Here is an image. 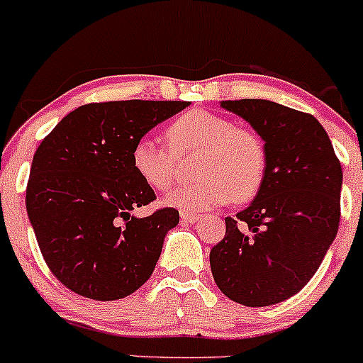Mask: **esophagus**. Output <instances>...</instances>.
Here are the masks:
<instances>
[{"label": "esophagus", "instance_id": "1", "mask_svg": "<svg viewBox=\"0 0 363 363\" xmlns=\"http://www.w3.org/2000/svg\"><path fill=\"white\" fill-rule=\"evenodd\" d=\"M199 219H201V214L185 213V211L182 213V221H185V223H195V221H199Z\"/></svg>", "mask_w": 363, "mask_h": 363}]
</instances>
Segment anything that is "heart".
I'll return each mask as SVG.
<instances>
[{
  "label": "heart",
  "mask_w": 363,
  "mask_h": 363,
  "mask_svg": "<svg viewBox=\"0 0 363 363\" xmlns=\"http://www.w3.org/2000/svg\"><path fill=\"white\" fill-rule=\"evenodd\" d=\"M166 142L140 137L133 144L132 168L145 185L157 192L171 186L177 157L197 152L192 173L197 180L177 186L166 195L171 207L199 213L230 201H250L266 177L267 154L255 130L235 125L230 118L207 109H192L166 127Z\"/></svg>",
  "instance_id": "b5f03b06"
}]
</instances>
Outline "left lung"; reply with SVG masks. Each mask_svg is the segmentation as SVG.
Masks as SVG:
<instances>
[{"label":"left lung","mask_w":363,"mask_h":363,"mask_svg":"<svg viewBox=\"0 0 363 363\" xmlns=\"http://www.w3.org/2000/svg\"><path fill=\"white\" fill-rule=\"evenodd\" d=\"M266 142V177L247 209L226 218L211 248L218 288L245 307H267L298 293L336 238L343 171L311 113L266 99L223 101Z\"/></svg>","instance_id":"1"}]
</instances>
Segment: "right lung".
<instances>
[{"instance_id": "add662e5", "label": "right lung", "mask_w": 363, "mask_h": 363, "mask_svg": "<svg viewBox=\"0 0 363 363\" xmlns=\"http://www.w3.org/2000/svg\"><path fill=\"white\" fill-rule=\"evenodd\" d=\"M186 101H108L73 109L40 142L27 183V214L55 278L85 298L128 296L152 274L173 207L135 218L156 194L132 168L133 144Z\"/></svg>"}]
</instances>
